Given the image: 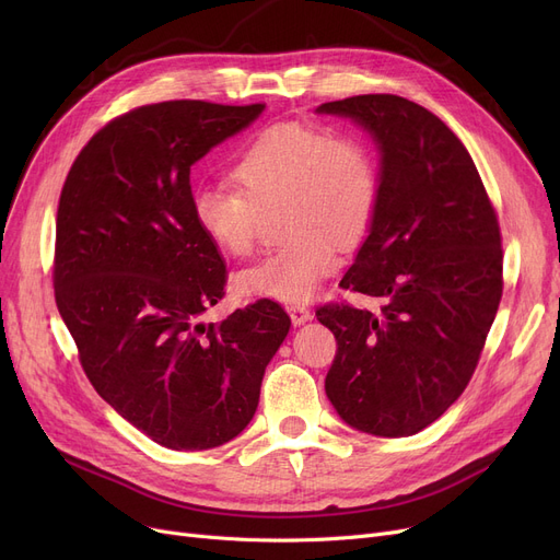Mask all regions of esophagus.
I'll return each mask as SVG.
<instances>
[{
	"mask_svg": "<svg viewBox=\"0 0 560 560\" xmlns=\"http://www.w3.org/2000/svg\"><path fill=\"white\" fill-rule=\"evenodd\" d=\"M288 315H290L292 325H295V327L306 325V322L313 317V313H311L306 306H302V304H292V306H288Z\"/></svg>",
	"mask_w": 560,
	"mask_h": 560,
	"instance_id": "34e87169",
	"label": "esophagus"
}]
</instances>
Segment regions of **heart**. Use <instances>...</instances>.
I'll use <instances>...</instances> for the list:
<instances>
[{
  "instance_id": "b5f03b06",
  "label": "heart",
  "mask_w": 560,
  "mask_h": 560,
  "mask_svg": "<svg viewBox=\"0 0 560 560\" xmlns=\"http://www.w3.org/2000/svg\"><path fill=\"white\" fill-rule=\"evenodd\" d=\"M241 190L203 184L192 190L195 226L229 256L254 247L258 213L281 209L275 252L233 275L241 298L304 304L338 268V247H354L370 226L378 174L368 147L347 133L281 122L260 131L233 165Z\"/></svg>"
}]
</instances>
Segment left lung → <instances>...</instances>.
<instances>
[{
  "label": "left lung",
  "instance_id": "1",
  "mask_svg": "<svg viewBox=\"0 0 560 560\" xmlns=\"http://www.w3.org/2000/svg\"><path fill=\"white\" fill-rule=\"evenodd\" d=\"M378 152L368 238L340 285L378 311H315L338 351L325 390L351 429L413 435L460 397L502 300V238L472 156L424 106L397 95L327 102Z\"/></svg>",
  "mask_w": 560,
  "mask_h": 560
}]
</instances>
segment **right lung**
<instances>
[{
	"label": "right lung",
	"mask_w": 560,
	"mask_h": 560,
	"mask_svg": "<svg viewBox=\"0 0 560 560\" xmlns=\"http://www.w3.org/2000/svg\"><path fill=\"white\" fill-rule=\"evenodd\" d=\"M262 110L140 106L83 147L58 201L56 306L85 376L167 450H213L238 435L290 331L272 300L201 322L224 295L226 265L192 222L190 167Z\"/></svg>",
	"instance_id": "right-lung-1"
}]
</instances>
